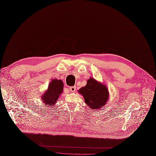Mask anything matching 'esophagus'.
<instances>
[{"instance_id": "esophagus-1", "label": "esophagus", "mask_w": 156, "mask_h": 156, "mask_svg": "<svg viewBox=\"0 0 156 156\" xmlns=\"http://www.w3.org/2000/svg\"><path fill=\"white\" fill-rule=\"evenodd\" d=\"M69 90L72 92H75L76 90V86H71L69 87Z\"/></svg>"}]
</instances>
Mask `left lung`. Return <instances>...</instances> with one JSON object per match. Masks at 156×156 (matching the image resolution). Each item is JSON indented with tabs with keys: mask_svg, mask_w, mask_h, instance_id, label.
Wrapping results in <instances>:
<instances>
[{
	"mask_svg": "<svg viewBox=\"0 0 156 156\" xmlns=\"http://www.w3.org/2000/svg\"><path fill=\"white\" fill-rule=\"evenodd\" d=\"M87 105L91 109L99 110L104 106L109 99V92L105 84L101 83L93 77L87 81L85 86L78 90Z\"/></svg>",
	"mask_w": 156,
	"mask_h": 156,
	"instance_id": "1",
	"label": "left lung"
}]
</instances>
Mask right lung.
I'll return each mask as SVG.
<instances>
[{
    "mask_svg": "<svg viewBox=\"0 0 156 156\" xmlns=\"http://www.w3.org/2000/svg\"><path fill=\"white\" fill-rule=\"evenodd\" d=\"M63 83L60 79H52L46 91L41 96V100L45 105L53 107L63 91Z\"/></svg>",
    "mask_w": 156,
    "mask_h": 156,
    "instance_id": "obj_1",
    "label": "right lung"
}]
</instances>
